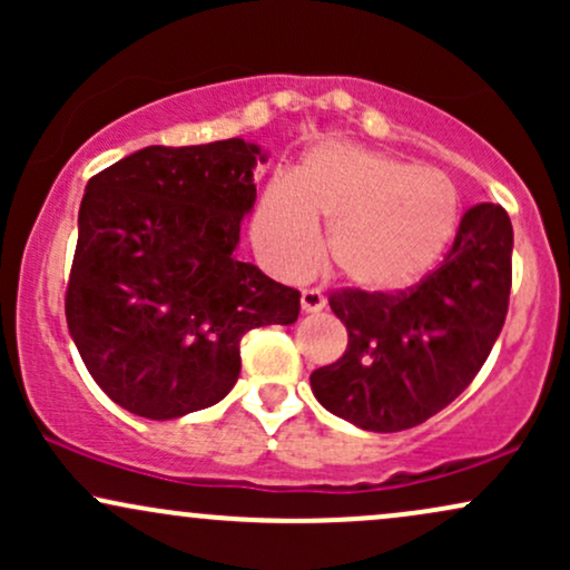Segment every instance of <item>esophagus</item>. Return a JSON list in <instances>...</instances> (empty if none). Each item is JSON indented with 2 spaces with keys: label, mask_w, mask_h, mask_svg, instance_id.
<instances>
[{
  "label": "esophagus",
  "mask_w": 570,
  "mask_h": 570,
  "mask_svg": "<svg viewBox=\"0 0 570 570\" xmlns=\"http://www.w3.org/2000/svg\"><path fill=\"white\" fill-rule=\"evenodd\" d=\"M299 307H303V313H318L326 307V297L318 289H305L299 294Z\"/></svg>",
  "instance_id": "1"
}]
</instances>
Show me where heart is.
Instances as JSON below:
<instances>
[{"instance_id":"obj_1","label":"heart","mask_w":570,"mask_h":570,"mask_svg":"<svg viewBox=\"0 0 570 570\" xmlns=\"http://www.w3.org/2000/svg\"><path fill=\"white\" fill-rule=\"evenodd\" d=\"M453 181L358 144H318L297 174L273 176L259 195L252 238L281 278H303L326 254L345 284L399 294L440 265L458 230Z\"/></svg>"}]
</instances>
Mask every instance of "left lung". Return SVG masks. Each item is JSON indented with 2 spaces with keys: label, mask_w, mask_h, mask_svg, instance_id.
<instances>
[{
  "label": "left lung",
  "mask_w": 570,
  "mask_h": 570,
  "mask_svg": "<svg viewBox=\"0 0 570 570\" xmlns=\"http://www.w3.org/2000/svg\"><path fill=\"white\" fill-rule=\"evenodd\" d=\"M514 233L507 212L463 214L440 271L415 289L330 299L348 348L311 375L324 410L364 431H404L448 407L474 381L501 335L512 289Z\"/></svg>",
  "instance_id": "1"
}]
</instances>
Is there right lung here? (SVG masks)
<instances>
[{"instance_id":"obj_1","label":"right lung","mask_w":570,"mask_h":570,"mask_svg":"<svg viewBox=\"0 0 570 570\" xmlns=\"http://www.w3.org/2000/svg\"><path fill=\"white\" fill-rule=\"evenodd\" d=\"M259 144L144 147L85 187L67 289L69 335L101 391L134 415L206 410L240 375V337L294 324L299 292L240 263Z\"/></svg>"}]
</instances>
